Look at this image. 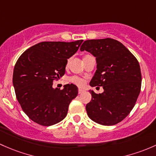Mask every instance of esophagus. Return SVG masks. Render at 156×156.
<instances>
[{
    "mask_svg": "<svg viewBox=\"0 0 156 156\" xmlns=\"http://www.w3.org/2000/svg\"><path fill=\"white\" fill-rule=\"evenodd\" d=\"M78 92H79V94H82L83 92H84V90L82 89H79Z\"/></svg>",
    "mask_w": 156,
    "mask_h": 156,
    "instance_id": "34e87169",
    "label": "esophagus"
}]
</instances>
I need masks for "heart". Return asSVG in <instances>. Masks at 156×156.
Wrapping results in <instances>:
<instances>
[{
    "label": "heart",
    "mask_w": 156,
    "mask_h": 156,
    "mask_svg": "<svg viewBox=\"0 0 156 156\" xmlns=\"http://www.w3.org/2000/svg\"><path fill=\"white\" fill-rule=\"evenodd\" d=\"M70 81H71L73 83H74V84L77 85L79 86H83V85L85 84L84 80H83L82 78L78 77V76H72V77L70 78Z\"/></svg>",
    "instance_id": "1"
}]
</instances>
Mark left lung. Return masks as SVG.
I'll list each match as a JSON object with an SVG mask.
<instances>
[{
    "mask_svg": "<svg viewBox=\"0 0 156 156\" xmlns=\"http://www.w3.org/2000/svg\"><path fill=\"white\" fill-rule=\"evenodd\" d=\"M80 50L96 58L97 70L89 85L104 89L101 94L89 90L91 101L86 107L88 115L103 126L120 122L134 107L140 91L139 62L122 43L111 38L88 40Z\"/></svg>",
    "mask_w": 156,
    "mask_h": 156,
    "instance_id": "left-lung-1",
    "label": "left lung"
}]
</instances>
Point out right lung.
Here are the masks:
<instances>
[{
    "mask_svg": "<svg viewBox=\"0 0 156 156\" xmlns=\"http://www.w3.org/2000/svg\"><path fill=\"white\" fill-rule=\"evenodd\" d=\"M83 41L39 43L17 60L12 76L16 95L22 110L34 122L50 126L66 117L78 88L71 83L62 90L54 89L52 83L65 74L67 59Z\"/></svg>",
    "mask_w": 156,
    "mask_h": 156,
    "instance_id": "obj_1",
    "label": "right lung"
}]
</instances>
